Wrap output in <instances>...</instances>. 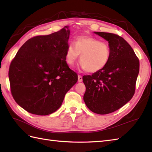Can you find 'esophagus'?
I'll list each match as a JSON object with an SVG mask.
<instances>
[{"label": "esophagus", "instance_id": "1", "mask_svg": "<svg viewBox=\"0 0 152 152\" xmlns=\"http://www.w3.org/2000/svg\"><path fill=\"white\" fill-rule=\"evenodd\" d=\"M78 80L79 82H82V77L80 75H78Z\"/></svg>", "mask_w": 152, "mask_h": 152}]
</instances>
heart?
<instances>
[{
  "label": "heart",
  "instance_id": "heart-1",
  "mask_svg": "<svg viewBox=\"0 0 152 152\" xmlns=\"http://www.w3.org/2000/svg\"><path fill=\"white\" fill-rule=\"evenodd\" d=\"M79 66L82 70L94 73L102 70L110 59L111 51L108 44L89 36H79L75 43L70 42L65 51V61L69 66L76 63L79 56Z\"/></svg>",
  "mask_w": 152,
  "mask_h": 152
}]
</instances>
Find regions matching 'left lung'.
I'll list each match as a JSON object with an SVG mask.
<instances>
[{"mask_svg": "<svg viewBox=\"0 0 152 152\" xmlns=\"http://www.w3.org/2000/svg\"><path fill=\"white\" fill-rule=\"evenodd\" d=\"M108 42L110 59L102 70L83 76V101L90 110L107 114L121 108L133 97L139 73V60L127 42L117 34L94 32Z\"/></svg>", "mask_w": 152, "mask_h": 152, "instance_id": "left-lung-1", "label": "left lung"}]
</instances>
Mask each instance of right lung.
<instances>
[{
  "label": "right lung",
  "mask_w": 152,
  "mask_h": 152,
  "mask_svg": "<svg viewBox=\"0 0 152 152\" xmlns=\"http://www.w3.org/2000/svg\"><path fill=\"white\" fill-rule=\"evenodd\" d=\"M28 40L9 69L11 92L15 102L28 112L46 115L60 108L66 92L78 81L65 61L70 30Z\"/></svg>",
  "instance_id": "add662e5"
}]
</instances>
